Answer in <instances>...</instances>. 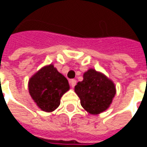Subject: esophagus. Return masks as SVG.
Instances as JSON below:
<instances>
[{
    "mask_svg": "<svg viewBox=\"0 0 147 147\" xmlns=\"http://www.w3.org/2000/svg\"><path fill=\"white\" fill-rule=\"evenodd\" d=\"M70 84H71V87H74V86H76V80H74V79L71 80H70Z\"/></svg>",
    "mask_w": 147,
    "mask_h": 147,
    "instance_id": "obj_1",
    "label": "esophagus"
}]
</instances>
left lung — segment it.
I'll return each mask as SVG.
<instances>
[{
    "instance_id": "1",
    "label": "left lung",
    "mask_w": 147,
    "mask_h": 147,
    "mask_svg": "<svg viewBox=\"0 0 147 147\" xmlns=\"http://www.w3.org/2000/svg\"><path fill=\"white\" fill-rule=\"evenodd\" d=\"M84 109L91 114H98L110 105L116 90L113 83L104 75L90 69L83 75V80L75 86Z\"/></svg>"
}]
</instances>
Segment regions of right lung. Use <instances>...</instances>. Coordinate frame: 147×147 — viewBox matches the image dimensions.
I'll list each match as a JSON object with an SVG mask.
<instances>
[{
    "mask_svg": "<svg viewBox=\"0 0 147 147\" xmlns=\"http://www.w3.org/2000/svg\"><path fill=\"white\" fill-rule=\"evenodd\" d=\"M29 93L42 110L52 112L60 105L61 98L69 90L65 77L53 64L45 66L29 80Z\"/></svg>",
    "mask_w": 147,
    "mask_h": 147,
    "instance_id": "right-lung-1",
    "label": "right lung"
}]
</instances>
